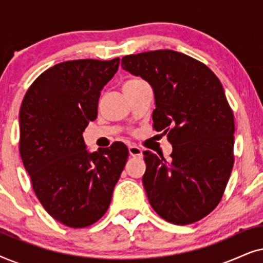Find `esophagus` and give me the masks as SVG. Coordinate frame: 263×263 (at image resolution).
Listing matches in <instances>:
<instances>
[{"label":"esophagus","instance_id":"34e87169","mask_svg":"<svg viewBox=\"0 0 263 263\" xmlns=\"http://www.w3.org/2000/svg\"><path fill=\"white\" fill-rule=\"evenodd\" d=\"M129 156L130 157H138V158H141L142 157V149L140 148L138 146H129Z\"/></svg>","mask_w":263,"mask_h":263}]
</instances>
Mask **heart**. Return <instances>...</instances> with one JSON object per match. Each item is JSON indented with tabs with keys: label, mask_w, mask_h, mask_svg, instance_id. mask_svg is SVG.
Returning <instances> with one entry per match:
<instances>
[{
	"label": "heart",
	"mask_w": 263,
	"mask_h": 263,
	"mask_svg": "<svg viewBox=\"0 0 263 263\" xmlns=\"http://www.w3.org/2000/svg\"><path fill=\"white\" fill-rule=\"evenodd\" d=\"M142 82H145V81H142L141 79L135 78V79H130V80H128V81L124 84V86H134V85L142 84Z\"/></svg>",
	"instance_id": "1"
}]
</instances>
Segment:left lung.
Returning <instances> with one entry per match:
<instances>
[{
    "instance_id": "8db88e82",
    "label": "left lung",
    "mask_w": 263,
    "mask_h": 263,
    "mask_svg": "<svg viewBox=\"0 0 263 263\" xmlns=\"http://www.w3.org/2000/svg\"><path fill=\"white\" fill-rule=\"evenodd\" d=\"M122 68L152 86L153 127L167 134L171 160L145 154L143 188L161 218L188 225L220 202L233 167V112L206 64L174 50L128 55Z\"/></svg>"
}]
</instances>
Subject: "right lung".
Masks as SVG:
<instances>
[{"label": "right lung", "instance_id": "add662e5", "mask_svg": "<svg viewBox=\"0 0 263 263\" xmlns=\"http://www.w3.org/2000/svg\"><path fill=\"white\" fill-rule=\"evenodd\" d=\"M118 66V57L59 63L35 79L21 103L24 166L45 211L69 228H86L105 214L127 163L124 143L91 153L82 138Z\"/></svg>", "mask_w": 263, "mask_h": 263}]
</instances>
